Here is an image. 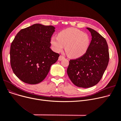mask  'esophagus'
<instances>
[{
	"label": "esophagus",
	"mask_w": 121,
	"mask_h": 121,
	"mask_svg": "<svg viewBox=\"0 0 121 121\" xmlns=\"http://www.w3.org/2000/svg\"><path fill=\"white\" fill-rule=\"evenodd\" d=\"M65 59V57H64V56H62V55H60L59 57V58H58V60H59V61H61L62 60H63V59Z\"/></svg>",
	"instance_id": "esophagus-1"
}]
</instances>
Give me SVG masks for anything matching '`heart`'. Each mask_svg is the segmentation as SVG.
I'll return each mask as SVG.
<instances>
[{
	"label": "heart",
	"mask_w": 121,
	"mask_h": 121,
	"mask_svg": "<svg viewBox=\"0 0 121 121\" xmlns=\"http://www.w3.org/2000/svg\"><path fill=\"white\" fill-rule=\"evenodd\" d=\"M51 44L55 52H62L65 47L67 54L72 58H78L84 55L90 46V37L86 33L75 28L63 30L58 37L51 38Z\"/></svg>",
	"instance_id": "1"
}]
</instances>
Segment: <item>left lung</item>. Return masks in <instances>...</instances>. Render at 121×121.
Returning a JSON list of instances; mask_svg holds the SVG:
<instances>
[{"instance_id":"left-lung-1","label":"left lung","mask_w":121,"mask_h":121,"mask_svg":"<svg viewBox=\"0 0 121 121\" xmlns=\"http://www.w3.org/2000/svg\"><path fill=\"white\" fill-rule=\"evenodd\" d=\"M87 29L92 36L87 52L78 58L70 60L67 71L73 83L82 88H89L99 83L109 59L106 40L95 30L90 28Z\"/></svg>"}]
</instances>
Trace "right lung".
I'll use <instances>...</instances> for the list:
<instances>
[{"instance_id": "right-lung-1", "label": "right lung", "mask_w": 121, "mask_h": 121, "mask_svg": "<svg viewBox=\"0 0 121 121\" xmlns=\"http://www.w3.org/2000/svg\"><path fill=\"white\" fill-rule=\"evenodd\" d=\"M55 27L34 24L18 32L10 47L11 66L24 83L36 84L48 75L59 54L51 49L50 43Z\"/></svg>"}]
</instances>
